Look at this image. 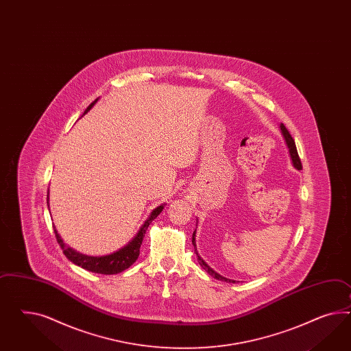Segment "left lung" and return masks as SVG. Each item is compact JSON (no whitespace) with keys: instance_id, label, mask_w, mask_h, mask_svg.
Segmentation results:
<instances>
[{"instance_id":"8db88e82","label":"left lung","mask_w":351,"mask_h":351,"mask_svg":"<svg viewBox=\"0 0 351 351\" xmlns=\"http://www.w3.org/2000/svg\"><path fill=\"white\" fill-rule=\"evenodd\" d=\"M280 129H281V133L284 135L285 142H286V145H287V148H289V153H290V157H291V161H293V165H294L295 169L296 170H302L303 169V166H302V161H300V158H299V154H298V151H296V145H295L294 139H293V136H291V134L289 133V130L285 128L284 123H281L280 125ZM197 231V230H195ZM195 231L193 232V239H191V241H193V245H194V252H195V254L198 256V262H199V265H202V268L206 271V272H208L209 275L213 276L215 278H217V280H221V281H226V282H232V284H235L237 281H234V280H228L226 277H222L221 275H218L216 274L210 267H209L202 258H200L199 254H198V252H197V245H195Z\"/></svg>"}]
</instances>
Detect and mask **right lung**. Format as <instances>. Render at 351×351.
<instances>
[{
  "label": "right lung",
  "mask_w": 351,
  "mask_h": 351,
  "mask_svg": "<svg viewBox=\"0 0 351 351\" xmlns=\"http://www.w3.org/2000/svg\"><path fill=\"white\" fill-rule=\"evenodd\" d=\"M97 101H98V98L86 107L84 114L95 106ZM163 207H165V204H161L157 208L153 209L151 216L147 218V221L143 223L142 228L138 231V234L135 235L133 240L128 245H125L121 249H119L117 252H114L112 254H108V256H89L82 254V253H77L74 249L65 245V243L62 241L61 237L57 234L56 228H53V231H55L58 245L62 249V252H64V254H65L67 259L71 261L74 265H79L86 271L95 272V274L116 275V274L123 272L126 268H129L138 259L139 253H141L143 239L145 237V231H147L148 226L151 225L152 221L161 213Z\"/></svg>",
  "instance_id": "obj_1"
}]
</instances>
